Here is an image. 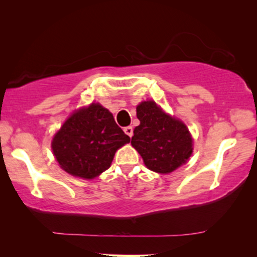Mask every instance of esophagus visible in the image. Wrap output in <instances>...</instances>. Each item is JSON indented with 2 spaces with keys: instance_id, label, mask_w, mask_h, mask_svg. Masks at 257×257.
<instances>
[{
  "instance_id": "esophagus-1",
  "label": "esophagus",
  "mask_w": 257,
  "mask_h": 257,
  "mask_svg": "<svg viewBox=\"0 0 257 257\" xmlns=\"http://www.w3.org/2000/svg\"><path fill=\"white\" fill-rule=\"evenodd\" d=\"M124 132L128 137H132L133 136V127L132 126H126V127H124Z\"/></svg>"
}]
</instances>
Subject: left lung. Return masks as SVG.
Listing matches in <instances>:
<instances>
[{
    "label": "left lung",
    "mask_w": 257,
    "mask_h": 257,
    "mask_svg": "<svg viewBox=\"0 0 257 257\" xmlns=\"http://www.w3.org/2000/svg\"><path fill=\"white\" fill-rule=\"evenodd\" d=\"M140 125L133 131L132 146L151 171L171 173L191 157L193 142L184 122L165 113L154 101L137 106Z\"/></svg>",
    "instance_id": "left-lung-1"
}]
</instances>
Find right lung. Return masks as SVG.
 <instances>
[{
	"mask_svg": "<svg viewBox=\"0 0 257 257\" xmlns=\"http://www.w3.org/2000/svg\"><path fill=\"white\" fill-rule=\"evenodd\" d=\"M130 140L111 112L91 104L63 124L52 140V151L65 172L93 179L111 166L115 151Z\"/></svg>",
	"mask_w": 257,
	"mask_h": 257,
	"instance_id": "add662e5",
	"label": "right lung"
}]
</instances>
